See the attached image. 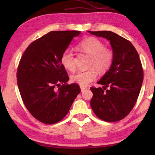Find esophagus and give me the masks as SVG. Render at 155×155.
I'll list each match as a JSON object with an SVG mask.
<instances>
[{
    "instance_id": "obj_1",
    "label": "esophagus",
    "mask_w": 155,
    "mask_h": 155,
    "mask_svg": "<svg viewBox=\"0 0 155 155\" xmlns=\"http://www.w3.org/2000/svg\"><path fill=\"white\" fill-rule=\"evenodd\" d=\"M87 87H83V86H81V92H83L84 91H85L86 90H87Z\"/></svg>"
}]
</instances>
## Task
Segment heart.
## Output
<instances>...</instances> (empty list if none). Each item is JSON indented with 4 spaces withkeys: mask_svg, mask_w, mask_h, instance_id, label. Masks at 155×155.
Listing matches in <instances>:
<instances>
[{
    "mask_svg": "<svg viewBox=\"0 0 155 155\" xmlns=\"http://www.w3.org/2000/svg\"><path fill=\"white\" fill-rule=\"evenodd\" d=\"M78 47L81 51L91 57L90 65L95 67L99 72H105L111 67L114 60V52L111 49L105 48L104 44L99 39L93 37L87 38L79 42ZM61 62L65 69L70 71L75 70L74 52L71 49H66L63 52ZM95 68L78 70L71 77L72 81L83 87L88 85L97 77Z\"/></svg>",
    "mask_w": 155,
    "mask_h": 155,
    "instance_id": "obj_1",
    "label": "heart"
}]
</instances>
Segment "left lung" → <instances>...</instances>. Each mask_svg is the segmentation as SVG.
<instances>
[{
  "instance_id": "1",
  "label": "left lung",
  "mask_w": 155,
  "mask_h": 155,
  "mask_svg": "<svg viewBox=\"0 0 155 155\" xmlns=\"http://www.w3.org/2000/svg\"><path fill=\"white\" fill-rule=\"evenodd\" d=\"M88 32L109 40L114 52L111 67L98 81L103 88H90L91 109L104 121H119L133 109L142 85L143 72L138 52L130 41L111 31Z\"/></svg>"
}]
</instances>
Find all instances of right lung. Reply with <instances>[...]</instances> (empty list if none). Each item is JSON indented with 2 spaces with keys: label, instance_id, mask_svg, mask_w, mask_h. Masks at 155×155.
<instances>
[{
  "label": "right lung",
  "instance_id": "right-lung-1",
  "mask_svg": "<svg viewBox=\"0 0 155 155\" xmlns=\"http://www.w3.org/2000/svg\"><path fill=\"white\" fill-rule=\"evenodd\" d=\"M78 31H51L27 47L18 65L20 96L31 114L41 122L55 124L67 115L80 93L77 84L68 85V73L61 62L63 52Z\"/></svg>",
  "mask_w": 155,
  "mask_h": 155
}]
</instances>
